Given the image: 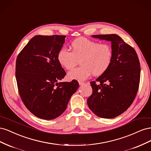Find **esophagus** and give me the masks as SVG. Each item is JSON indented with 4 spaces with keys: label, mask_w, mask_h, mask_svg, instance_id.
<instances>
[{
    "label": "esophagus",
    "mask_w": 151,
    "mask_h": 151,
    "mask_svg": "<svg viewBox=\"0 0 151 151\" xmlns=\"http://www.w3.org/2000/svg\"><path fill=\"white\" fill-rule=\"evenodd\" d=\"M79 85H80V86H82V85H83L84 83H83V82H81V81H79Z\"/></svg>",
    "instance_id": "obj_1"
}]
</instances>
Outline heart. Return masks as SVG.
Returning <instances> with one entry per match:
<instances>
[{
	"mask_svg": "<svg viewBox=\"0 0 151 151\" xmlns=\"http://www.w3.org/2000/svg\"><path fill=\"white\" fill-rule=\"evenodd\" d=\"M71 52L62 48L57 53V61L63 68L70 70L79 60L81 65L68 72L70 80L83 81L93 74L101 76L110 66L113 58V50L107 43L100 44L85 38L73 41L70 45Z\"/></svg>",
	"mask_w": 151,
	"mask_h": 151,
	"instance_id": "b5f03b06",
	"label": "heart"
}]
</instances>
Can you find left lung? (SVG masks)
Listing matches in <instances>:
<instances>
[{
	"instance_id": "left-lung-1",
	"label": "left lung",
	"mask_w": 151,
	"mask_h": 151,
	"mask_svg": "<svg viewBox=\"0 0 151 151\" xmlns=\"http://www.w3.org/2000/svg\"><path fill=\"white\" fill-rule=\"evenodd\" d=\"M92 37L111 42L113 58L108 69L90 83L93 93L87 103L96 115L113 118L125 112L135 98L140 76L139 60L135 50L116 34Z\"/></svg>"
}]
</instances>
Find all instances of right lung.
<instances>
[{"instance_id":"right-lung-1","label":"right lung","mask_w":151,"mask_h":151,"mask_svg":"<svg viewBox=\"0 0 151 151\" xmlns=\"http://www.w3.org/2000/svg\"><path fill=\"white\" fill-rule=\"evenodd\" d=\"M65 36L36 35L18 55L16 77L26 107L41 119H55L64 112L79 88L76 80L60 82L66 75L57 61Z\"/></svg>"}]
</instances>
